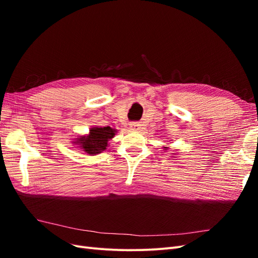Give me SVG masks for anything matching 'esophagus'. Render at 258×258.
Here are the masks:
<instances>
[{
    "instance_id": "esophagus-1",
    "label": "esophagus",
    "mask_w": 258,
    "mask_h": 258,
    "mask_svg": "<svg viewBox=\"0 0 258 258\" xmlns=\"http://www.w3.org/2000/svg\"><path fill=\"white\" fill-rule=\"evenodd\" d=\"M130 128L134 130V131H139L140 129H141V124H140L139 122H131L130 123Z\"/></svg>"
}]
</instances>
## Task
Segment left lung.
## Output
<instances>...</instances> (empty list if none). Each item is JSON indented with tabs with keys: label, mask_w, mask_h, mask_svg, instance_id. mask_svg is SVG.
Wrapping results in <instances>:
<instances>
[{
	"label": "left lung",
	"mask_w": 258,
	"mask_h": 258,
	"mask_svg": "<svg viewBox=\"0 0 258 258\" xmlns=\"http://www.w3.org/2000/svg\"><path fill=\"white\" fill-rule=\"evenodd\" d=\"M165 148H166V150H169V147H168V146H166Z\"/></svg>",
	"instance_id": "obj_1"
}]
</instances>
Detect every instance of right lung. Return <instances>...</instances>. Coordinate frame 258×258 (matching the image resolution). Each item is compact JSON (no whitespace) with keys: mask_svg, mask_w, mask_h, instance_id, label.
I'll list each match as a JSON object with an SVG mask.
<instances>
[{"mask_svg":"<svg viewBox=\"0 0 258 258\" xmlns=\"http://www.w3.org/2000/svg\"><path fill=\"white\" fill-rule=\"evenodd\" d=\"M116 132L117 130L111 127H92L88 135L79 136L73 143L86 154L93 156L106 150L108 141L115 137Z\"/></svg>","mask_w":258,"mask_h":258,"instance_id":"right-lung-1","label":"right lung"}]
</instances>
